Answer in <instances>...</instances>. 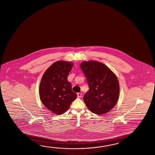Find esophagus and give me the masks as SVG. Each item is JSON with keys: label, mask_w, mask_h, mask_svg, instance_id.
<instances>
[{"label": "esophagus", "mask_w": 155, "mask_h": 155, "mask_svg": "<svg viewBox=\"0 0 155 155\" xmlns=\"http://www.w3.org/2000/svg\"><path fill=\"white\" fill-rule=\"evenodd\" d=\"M82 95V93H77V97L78 98H81Z\"/></svg>", "instance_id": "1"}]
</instances>
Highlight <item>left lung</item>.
I'll use <instances>...</instances> for the list:
<instances>
[{
	"instance_id": "8db88e82",
	"label": "left lung",
	"mask_w": 155,
	"mask_h": 155,
	"mask_svg": "<svg viewBox=\"0 0 155 155\" xmlns=\"http://www.w3.org/2000/svg\"><path fill=\"white\" fill-rule=\"evenodd\" d=\"M89 90L83 96L88 110L93 114H107L116 104L120 94L117 76L102 63L89 61L81 63Z\"/></svg>"
}]
</instances>
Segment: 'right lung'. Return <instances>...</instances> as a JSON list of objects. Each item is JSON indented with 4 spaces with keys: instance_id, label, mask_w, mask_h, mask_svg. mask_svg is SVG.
<instances>
[{
    "instance_id": "1",
    "label": "right lung",
    "mask_w": 155,
    "mask_h": 155,
    "mask_svg": "<svg viewBox=\"0 0 155 155\" xmlns=\"http://www.w3.org/2000/svg\"><path fill=\"white\" fill-rule=\"evenodd\" d=\"M73 65L72 62L57 61L41 77L39 89L41 101L48 110L57 115L65 113L77 96L67 79Z\"/></svg>"
}]
</instances>
